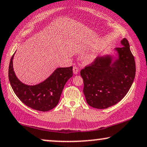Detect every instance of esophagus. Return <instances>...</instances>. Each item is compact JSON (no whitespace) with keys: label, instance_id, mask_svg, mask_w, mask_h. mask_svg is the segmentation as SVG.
I'll return each instance as SVG.
<instances>
[{"label":"esophagus","instance_id":"esophagus-1","mask_svg":"<svg viewBox=\"0 0 147 147\" xmlns=\"http://www.w3.org/2000/svg\"><path fill=\"white\" fill-rule=\"evenodd\" d=\"M73 71L74 74H78V72H79V68L76 66H74L73 67Z\"/></svg>","mask_w":147,"mask_h":147}]
</instances>
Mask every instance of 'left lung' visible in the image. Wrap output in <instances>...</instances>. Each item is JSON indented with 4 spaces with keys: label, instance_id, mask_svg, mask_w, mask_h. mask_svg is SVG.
<instances>
[{
    "label": "left lung",
    "instance_id": "8db88e82",
    "mask_svg": "<svg viewBox=\"0 0 147 147\" xmlns=\"http://www.w3.org/2000/svg\"><path fill=\"white\" fill-rule=\"evenodd\" d=\"M123 46L116 48L118 58L113 62L110 55L97 57L80 71L84 81L83 92L92 107L106 109L117 104L128 92L136 74L134 57L126 38Z\"/></svg>",
    "mask_w": 147,
    "mask_h": 147
}]
</instances>
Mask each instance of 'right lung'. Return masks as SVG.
Wrapping results in <instances>:
<instances>
[{
  "instance_id": "obj_1",
  "label": "right lung",
  "mask_w": 147,
  "mask_h": 147,
  "mask_svg": "<svg viewBox=\"0 0 147 147\" xmlns=\"http://www.w3.org/2000/svg\"><path fill=\"white\" fill-rule=\"evenodd\" d=\"M11 57L9 67V80L16 96L23 103L40 111H48L57 105L64 86L73 76V67L57 68L42 82L34 86L23 84L15 76Z\"/></svg>"
}]
</instances>
